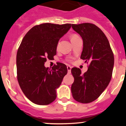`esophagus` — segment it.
I'll return each mask as SVG.
<instances>
[{
  "label": "esophagus",
  "instance_id": "obj_1",
  "mask_svg": "<svg viewBox=\"0 0 126 126\" xmlns=\"http://www.w3.org/2000/svg\"><path fill=\"white\" fill-rule=\"evenodd\" d=\"M71 67L70 66H67V69H68V74H70L71 72Z\"/></svg>",
  "mask_w": 126,
  "mask_h": 126
}]
</instances>
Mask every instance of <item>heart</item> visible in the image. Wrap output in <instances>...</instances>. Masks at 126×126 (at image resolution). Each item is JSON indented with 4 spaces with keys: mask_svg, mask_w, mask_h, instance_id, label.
<instances>
[{
    "mask_svg": "<svg viewBox=\"0 0 126 126\" xmlns=\"http://www.w3.org/2000/svg\"><path fill=\"white\" fill-rule=\"evenodd\" d=\"M78 37H79V36L77 35H76V34H72V35H71V40L72 41V40H74V39L77 38Z\"/></svg>",
    "mask_w": 126,
    "mask_h": 126,
    "instance_id": "heart-1",
    "label": "heart"
}]
</instances>
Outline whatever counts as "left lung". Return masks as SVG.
<instances>
[{
    "label": "left lung",
    "mask_w": 126,
    "mask_h": 126,
    "mask_svg": "<svg viewBox=\"0 0 126 126\" xmlns=\"http://www.w3.org/2000/svg\"><path fill=\"white\" fill-rule=\"evenodd\" d=\"M72 27L83 39L80 58L85 60L89 65L88 71L83 74L79 68L71 69L74 78L71 92L76 101L87 104L98 98L110 83L114 55L107 38L96 25L72 24Z\"/></svg>",
    "instance_id": "1"
}]
</instances>
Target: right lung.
Segmentation results:
<instances>
[{
    "mask_svg": "<svg viewBox=\"0 0 126 126\" xmlns=\"http://www.w3.org/2000/svg\"><path fill=\"white\" fill-rule=\"evenodd\" d=\"M71 27L44 23L34 26L24 36L16 55L17 78L25 96L38 105H48L57 97L56 90L68 72L66 66L57 63L46 68L47 59L57 54L58 41Z\"/></svg>",
    "mask_w": 126,
    "mask_h": 126,
    "instance_id": "right-lung-1",
    "label": "right lung"
}]
</instances>
